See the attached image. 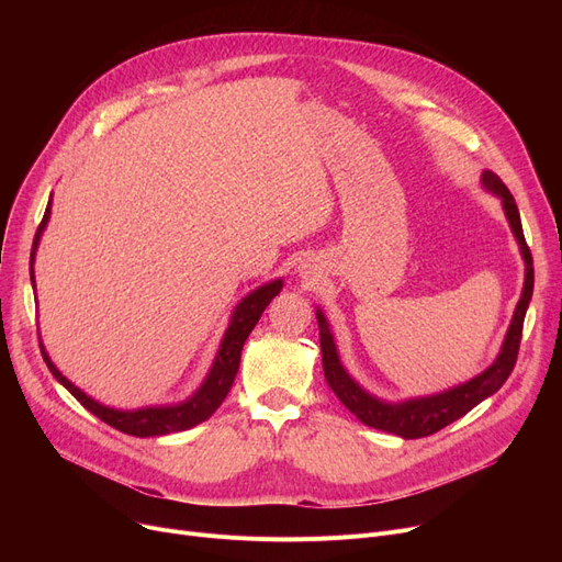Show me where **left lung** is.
<instances>
[{
    "mask_svg": "<svg viewBox=\"0 0 562 562\" xmlns=\"http://www.w3.org/2000/svg\"><path fill=\"white\" fill-rule=\"evenodd\" d=\"M483 182L490 191L498 193L501 200H504L506 216L510 221V227L517 236L524 261H526V282H524L521 299L517 303V310H515V316H513V323H510L508 337L504 341V348H501V356L496 358V362L487 371H483L474 380H469L467 385H460V387L449 390L445 394L407 401V403H398V405L382 403V401L369 396L367 392H362L356 385V382L350 380V375L344 371V367L339 362V356H337L335 341H333V335H330V328H328V321L316 310L323 371H326L328 385L333 387L337 398L352 412V415H356L362 424H367L375 430H385V432H392V435H398V437H405V439L428 437V435H432L441 428H447L456 419L464 417L467 412L471 407H476L483 398L492 396L501 385H504V382L508 380V375L515 369V362H517V356H519V344H521L524 316H526L530 296H533V282H536L533 255H530V248L524 239L517 202H515L513 193L508 191V187L501 182V177L492 170L483 172Z\"/></svg>",
    "mask_w": 562,
    "mask_h": 562,
    "instance_id": "obj_1",
    "label": "left lung"
}]
</instances>
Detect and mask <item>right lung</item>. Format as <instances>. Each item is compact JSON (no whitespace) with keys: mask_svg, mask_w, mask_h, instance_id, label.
Returning <instances> with one entry per match:
<instances>
[{"mask_svg":"<svg viewBox=\"0 0 562 562\" xmlns=\"http://www.w3.org/2000/svg\"><path fill=\"white\" fill-rule=\"evenodd\" d=\"M49 204H52V200L47 202L45 216H43V221L36 229L34 246H32V284H34V252H36V246H38V239H41V232H43V227L49 218ZM280 289H282V282L276 280L271 284H266V286L252 291L248 299L241 301V305L236 307V312L232 316V323H229V328L223 337L216 362H214L210 375H206L204 385L195 392L193 398H189L182 405H175V407H143V409H136V412H123V409L104 407V405L95 403L91 396H86L81 390H77L68 378L58 373V369L49 362L43 346H41V352H43V360H45L47 369L52 371V375L58 382H61V385L88 412H93L98 419L113 426L115 430L134 435V437H157V435H168V432H180V430H187L191 426L202 424L204 419H210L214 412L218 409V405L225 401V396L232 387V382L236 378V371H239L241 348H244L248 335L252 333V328L257 326L261 312L269 307V303L278 296Z\"/></svg>","mask_w":562,"mask_h":562,"instance_id":"obj_1","label":"right lung"}]
</instances>
